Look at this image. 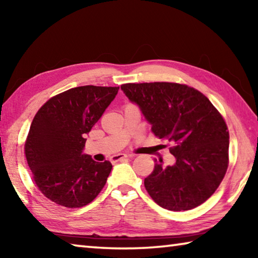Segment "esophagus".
<instances>
[{"mask_svg": "<svg viewBox=\"0 0 258 258\" xmlns=\"http://www.w3.org/2000/svg\"><path fill=\"white\" fill-rule=\"evenodd\" d=\"M127 155H124V154H118V155H115V156H112L111 157V163H117V161H121V160H124V159H126L127 158Z\"/></svg>", "mask_w": 258, "mask_h": 258, "instance_id": "esophagus-1", "label": "esophagus"}]
</instances>
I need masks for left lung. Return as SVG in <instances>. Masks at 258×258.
Segmentation results:
<instances>
[{"instance_id":"8db88e82","label":"left lung","mask_w":258,"mask_h":258,"mask_svg":"<svg viewBox=\"0 0 258 258\" xmlns=\"http://www.w3.org/2000/svg\"><path fill=\"white\" fill-rule=\"evenodd\" d=\"M141 109L157 138L173 143L175 163L145 178L150 197L168 211H189L211 197L229 166V131L220 111L194 87L168 82L120 86Z\"/></svg>"}]
</instances>
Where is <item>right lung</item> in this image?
<instances>
[{
    "label": "right lung",
    "mask_w": 258,
    "mask_h": 258,
    "mask_svg": "<svg viewBox=\"0 0 258 258\" xmlns=\"http://www.w3.org/2000/svg\"><path fill=\"white\" fill-rule=\"evenodd\" d=\"M119 87L85 85L52 97L38 109L25 142L35 184L59 206L80 208L97 198L111 172L82 154L85 134L115 99Z\"/></svg>",
    "instance_id": "right-lung-1"
}]
</instances>
